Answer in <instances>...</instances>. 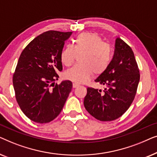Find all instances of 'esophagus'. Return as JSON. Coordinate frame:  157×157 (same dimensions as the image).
<instances>
[{
    "label": "esophagus",
    "instance_id": "1",
    "mask_svg": "<svg viewBox=\"0 0 157 157\" xmlns=\"http://www.w3.org/2000/svg\"><path fill=\"white\" fill-rule=\"evenodd\" d=\"M78 86H79L78 83H76V82L73 83V87H74V88H77Z\"/></svg>",
    "mask_w": 157,
    "mask_h": 157
}]
</instances>
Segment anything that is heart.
Listing matches in <instances>:
<instances>
[{
	"label": "heart",
	"instance_id": "b5f03b06",
	"mask_svg": "<svg viewBox=\"0 0 157 157\" xmlns=\"http://www.w3.org/2000/svg\"><path fill=\"white\" fill-rule=\"evenodd\" d=\"M80 64H77L65 72V76L77 83L85 82L94 73L102 74L112 61V49L96 33L85 32L78 35L74 46L66 45L60 53V59L64 66H71L77 54H82Z\"/></svg>",
	"mask_w": 157,
	"mask_h": 157
}]
</instances>
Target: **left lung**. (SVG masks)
<instances>
[{
    "mask_svg": "<svg viewBox=\"0 0 157 157\" xmlns=\"http://www.w3.org/2000/svg\"><path fill=\"white\" fill-rule=\"evenodd\" d=\"M139 79V69L132 49L123 40L117 38L110 66L95 80L106 87L104 91L88 88L83 101L86 109L99 121L118 119L132 104Z\"/></svg>",
    "mask_w": 157,
    "mask_h": 157,
    "instance_id": "1",
    "label": "left lung"
}]
</instances>
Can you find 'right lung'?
I'll return each mask as SVG.
<instances>
[{"label": "right lung", "mask_w": 157, "mask_h": 157, "mask_svg": "<svg viewBox=\"0 0 157 157\" xmlns=\"http://www.w3.org/2000/svg\"><path fill=\"white\" fill-rule=\"evenodd\" d=\"M72 32H44L23 49L13 76L17 102L26 117L48 123L62 110L72 89L70 81L54 83L63 69L60 53Z\"/></svg>", "instance_id": "obj_1"}]
</instances>
